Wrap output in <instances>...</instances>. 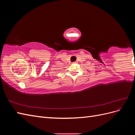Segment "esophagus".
I'll use <instances>...</instances> for the list:
<instances>
[{"label":"esophagus","mask_w":135,"mask_h":135,"mask_svg":"<svg viewBox=\"0 0 135 135\" xmlns=\"http://www.w3.org/2000/svg\"><path fill=\"white\" fill-rule=\"evenodd\" d=\"M76 62V61H75V62H75H75Z\"/></svg>","instance_id":"esophagus-1"}]
</instances>
